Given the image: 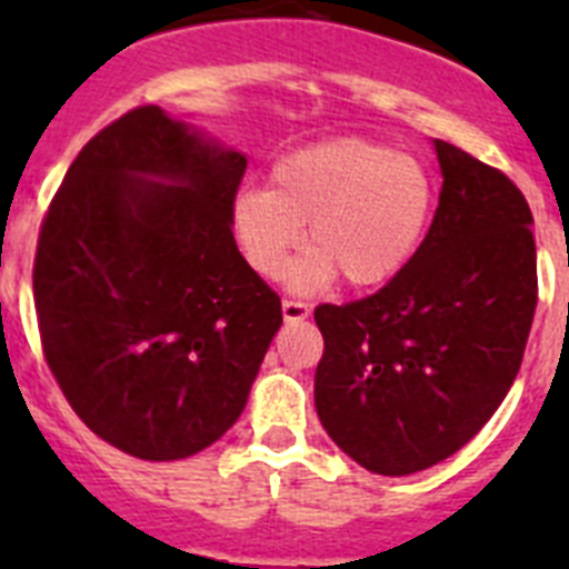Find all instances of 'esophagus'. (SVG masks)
Wrapping results in <instances>:
<instances>
[{
  "instance_id": "esophagus-1",
  "label": "esophagus",
  "mask_w": 569,
  "mask_h": 569,
  "mask_svg": "<svg viewBox=\"0 0 569 569\" xmlns=\"http://www.w3.org/2000/svg\"><path fill=\"white\" fill-rule=\"evenodd\" d=\"M281 316H284V321L308 319L310 305H308V301H299V299H284V301H281Z\"/></svg>"
}]
</instances>
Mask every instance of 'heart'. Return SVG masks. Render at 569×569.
Masks as SVG:
<instances>
[{
	"label": "heart",
	"mask_w": 569,
	"mask_h": 569,
	"mask_svg": "<svg viewBox=\"0 0 569 569\" xmlns=\"http://www.w3.org/2000/svg\"><path fill=\"white\" fill-rule=\"evenodd\" d=\"M433 204V176L421 159L347 136L281 156L273 188H241L233 233L250 268L279 279L305 224L310 250L293 268L296 288H321L341 276L367 290L410 264Z\"/></svg>",
	"instance_id": "heart-1"
}]
</instances>
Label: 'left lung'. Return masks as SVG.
<instances>
[{
	"mask_svg": "<svg viewBox=\"0 0 569 569\" xmlns=\"http://www.w3.org/2000/svg\"><path fill=\"white\" fill-rule=\"evenodd\" d=\"M439 208L373 296L319 305L316 413L365 470L410 476L487 425L525 359L539 301L532 213L501 170L436 139Z\"/></svg>",
	"mask_w": 569,
	"mask_h": 569,
	"instance_id": "left-lung-1",
	"label": "left lung"
}]
</instances>
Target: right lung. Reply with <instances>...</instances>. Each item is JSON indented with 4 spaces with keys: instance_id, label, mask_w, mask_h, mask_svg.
I'll use <instances>...</instances> for the list:
<instances>
[{
    "instance_id": "right-lung-1",
    "label": "right lung",
    "mask_w": 569,
    "mask_h": 569,
    "mask_svg": "<svg viewBox=\"0 0 569 569\" xmlns=\"http://www.w3.org/2000/svg\"><path fill=\"white\" fill-rule=\"evenodd\" d=\"M244 168L142 104L79 150L39 228L44 361L79 419L136 459H188L228 433L281 325L230 230Z\"/></svg>"
}]
</instances>
